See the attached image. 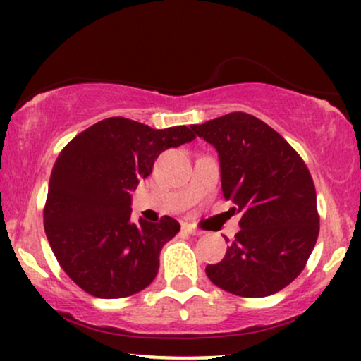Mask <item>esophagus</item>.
I'll use <instances>...</instances> for the list:
<instances>
[{"label":"esophagus","instance_id":"obj_1","mask_svg":"<svg viewBox=\"0 0 361 361\" xmlns=\"http://www.w3.org/2000/svg\"><path fill=\"white\" fill-rule=\"evenodd\" d=\"M183 231H186V233L192 234V235H200L202 234V231H198L197 227L190 226V224H183Z\"/></svg>","mask_w":361,"mask_h":361}]
</instances>
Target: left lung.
<instances>
[{
    "label": "left lung",
    "mask_w": 361,
    "mask_h": 361,
    "mask_svg": "<svg viewBox=\"0 0 361 361\" xmlns=\"http://www.w3.org/2000/svg\"><path fill=\"white\" fill-rule=\"evenodd\" d=\"M215 147L226 200L243 214L226 256L207 264L214 285L268 297L299 276L316 246V188L302 157L276 130L244 111L192 126Z\"/></svg>",
    "instance_id": "left-lung-1"
}]
</instances>
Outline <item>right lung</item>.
Masks as SVG:
<instances>
[{
  "instance_id": "obj_1",
  "label": "right lung",
  "mask_w": 361,
  "mask_h": 361,
  "mask_svg": "<svg viewBox=\"0 0 361 361\" xmlns=\"http://www.w3.org/2000/svg\"><path fill=\"white\" fill-rule=\"evenodd\" d=\"M188 127L152 128L105 118L57 156L49 180L44 227L54 255L78 287L98 299H122L151 285L161 247L180 231L173 217L132 222V190L157 156L192 142Z\"/></svg>"
}]
</instances>
